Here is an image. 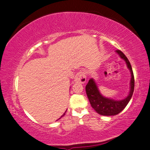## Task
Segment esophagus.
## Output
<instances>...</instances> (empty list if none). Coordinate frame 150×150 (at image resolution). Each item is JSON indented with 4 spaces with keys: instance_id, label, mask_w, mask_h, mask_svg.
<instances>
[{
    "instance_id": "34e87169",
    "label": "esophagus",
    "mask_w": 150,
    "mask_h": 150,
    "mask_svg": "<svg viewBox=\"0 0 150 150\" xmlns=\"http://www.w3.org/2000/svg\"><path fill=\"white\" fill-rule=\"evenodd\" d=\"M74 82L76 83H85L86 82V76L84 71H79L74 77Z\"/></svg>"
}]
</instances>
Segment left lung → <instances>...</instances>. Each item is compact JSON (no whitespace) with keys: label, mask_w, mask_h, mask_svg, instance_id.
Returning <instances> with one entry per match:
<instances>
[{"label":"left lung","mask_w":150,"mask_h":150,"mask_svg":"<svg viewBox=\"0 0 150 150\" xmlns=\"http://www.w3.org/2000/svg\"><path fill=\"white\" fill-rule=\"evenodd\" d=\"M116 52L120 58L125 61L131 74L129 83L130 89L127 96L121 100H115L104 96L99 91L98 87L93 78L89 80V82L85 87L87 96L88 97L91 106L97 113L103 116H115L122 112L129 102L134 89V77L129 60L120 50H116Z\"/></svg>","instance_id":"1"}]
</instances>
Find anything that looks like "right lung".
I'll use <instances>...</instances> for the list:
<instances>
[{
	"mask_svg": "<svg viewBox=\"0 0 150 150\" xmlns=\"http://www.w3.org/2000/svg\"><path fill=\"white\" fill-rule=\"evenodd\" d=\"M67 110H66V111H65V113H64V114H63V115H62V116H61V118H58V119H60V118H61L62 117H63V116H65V113H66V112H67Z\"/></svg>",
	"mask_w": 150,
	"mask_h": 150,
	"instance_id": "add662e5",
	"label": "right lung"
}]
</instances>
